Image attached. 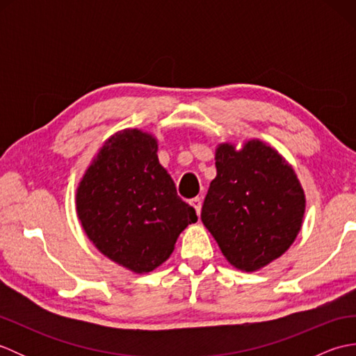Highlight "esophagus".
<instances>
[{
  "label": "esophagus",
  "mask_w": 356,
  "mask_h": 356,
  "mask_svg": "<svg viewBox=\"0 0 356 356\" xmlns=\"http://www.w3.org/2000/svg\"><path fill=\"white\" fill-rule=\"evenodd\" d=\"M191 207L195 209V213H197V216H200V211H202V199L200 197H194L190 200Z\"/></svg>",
  "instance_id": "1"
}]
</instances>
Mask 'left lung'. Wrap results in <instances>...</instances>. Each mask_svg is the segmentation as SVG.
<instances>
[{
    "label": "left lung",
    "mask_w": 356,
    "mask_h": 356,
    "mask_svg": "<svg viewBox=\"0 0 356 356\" xmlns=\"http://www.w3.org/2000/svg\"><path fill=\"white\" fill-rule=\"evenodd\" d=\"M217 176L202 222L237 269L252 272L287 251L303 222L306 199L297 174L274 148L249 140L216 151Z\"/></svg>",
    "instance_id": "obj_1"
}]
</instances>
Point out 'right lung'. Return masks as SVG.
I'll return each instance as SVG.
<instances>
[{
  "instance_id": "1",
  "label": "right lung",
  "mask_w": 356,
  "mask_h": 356,
  "mask_svg": "<svg viewBox=\"0 0 356 356\" xmlns=\"http://www.w3.org/2000/svg\"><path fill=\"white\" fill-rule=\"evenodd\" d=\"M76 209L93 245L138 274L161 266L179 234L197 222L159 163L157 140L136 128L104 143L78 186Z\"/></svg>"
}]
</instances>
